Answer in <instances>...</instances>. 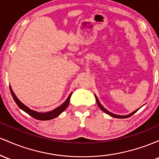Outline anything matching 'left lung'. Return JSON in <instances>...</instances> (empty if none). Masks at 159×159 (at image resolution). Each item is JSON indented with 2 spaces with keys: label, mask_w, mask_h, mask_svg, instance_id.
Here are the masks:
<instances>
[{
  "label": "left lung",
  "mask_w": 159,
  "mask_h": 159,
  "mask_svg": "<svg viewBox=\"0 0 159 159\" xmlns=\"http://www.w3.org/2000/svg\"><path fill=\"white\" fill-rule=\"evenodd\" d=\"M95 98H96V101H97L98 105L99 107L101 108V110H102V111L104 112V113H106L107 114H108V115H110V116H111L114 117V118H119V119H125V118H128V117L131 116H132L134 113H136V112L137 111V110H135V111H134L133 113H130L129 115H126V116H119V115H116V114H113V113H110V112H109L107 110H106V109H105L104 107H103L102 106V105L101 104V103L99 102L97 96H96V95H95Z\"/></svg>",
  "instance_id": "obj_1"
}]
</instances>
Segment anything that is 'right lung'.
<instances>
[{"instance_id":"obj_1","label":"right lung","mask_w":159,"mask_h":159,"mask_svg":"<svg viewBox=\"0 0 159 159\" xmlns=\"http://www.w3.org/2000/svg\"><path fill=\"white\" fill-rule=\"evenodd\" d=\"M10 92H11V94H12V98H13L14 101H15L16 103V104L18 105V107H19L21 110H22L23 111L25 112V113H28V115L31 116L33 117V118L36 119H37V120H43V121L50 120V119L56 118V117L58 116H59L60 114L62 112H63L64 110H65V109L67 107V106H68V104H69V102H70V96H71V94H72V93H70V95L68 96V98H67V99L66 100L65 102L62 103L61 106L58 107L55 109V110H52V111H49V112H46V113H39V112H37V111H34V110H31L29 107H28L25 106L24 103H22V102H21V101L18 99V98L16 97V94H14L13 91H12V89L10 85Z\"/></svg>"}]
</instances>
